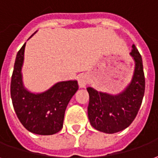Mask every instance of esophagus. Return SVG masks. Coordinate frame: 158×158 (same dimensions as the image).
<instances>
[{
  "mask_svg": "<svg viewBox=\"0 0 158 158\" xmlns=\"http://www.w3.org/2000/svg\"><path fill=\"white\" fill-rule=\"evenodd\" d=\"M89 81V78L87 77V75H81L78 78V84H79V87H85L88 83Z\"/></svg>",
  "mask_w": 158,
  "mask_h": 158,
  "instance_id": "esophagus-1",
  "label": "esophagus"
}]
</instances>
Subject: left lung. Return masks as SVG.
Returning <instances> with one entry per match:
<instances>
[{
  "label": "left lung",
  "mask_w": 158,
  "mask_h": 158,
  "mask_svg": "<svg viewBox=\"0 0 158 158\" xmlns=\"http://www.w3.org/2000/svg\"><path fill=\"white\" fill-rule=\"evenodd\" d=\"M131 55L135 61L134 74L125 90L109 94L87 87L89 104L87 108L91 125L98 131L114 134L125 130L137 114L145 93V76L141 55L132 45Z\"/></svg>",
  "instance_id": "8db88e82"
}]
</instances>
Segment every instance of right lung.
<instances>
[{
	"instance_id": "add662e5",
	"label": "right lung",
	"mask_w": 158,
	"mask_h": 158,
	"mask_svg": "<svg viewBox=\"0 0 158 158\" xmlns=\"http://www.w3.org/2000/svg\"><path fill=\"white\" fill-rule=\"evenodd\" d=\"M25 45L26 43L17 54L11 76L13 108L18 119L28 131L43 135L55 134L63 127L65 109L78 90L77 81H60L41 93L29 92L24 87L22 75Z\"/></svg>"
}]
</instances>
